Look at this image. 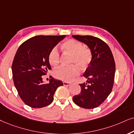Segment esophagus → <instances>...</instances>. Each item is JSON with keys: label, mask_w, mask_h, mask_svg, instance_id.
<instances>
[{"label": "esophagus", "mask_w": 134, "mask_h": 134, "mask_svg": "<svg viewBox=\"0 0 134 134\" xmlns=\"http://www.w3.org/2000/svg\"><path fill=\"white\" fill-rule=\"evenodd\" d=\"M63 85L64 86H69L71 85L70 83H68V82H63Z\"/></svg>", "instance_id": "34e87169"}]
</instances>
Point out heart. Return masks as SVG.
I'll return each instance as SVG.
<instances>
[{"label": "heart", "instance_id": "b5f03b06", "mask_svg": "<svg viewBox=\"0 0 134 134\" xmlns=\"http://www.w3.org/2000/svg\"><path fill=\"white\" fill-rule=\"evenodd\" d=\"M61 49L64 52L71 55L70 63L77 66L81 70L87 68L91 62V51L90 49L84 47L83 44L79 41L74 39L65 41L62 44ZM48 60L52 66H56L59 63V53L56 48L51 49ZM77 67L75 65L62 66L54 71V75L64 81H71L79 74Z\"/></svg>", "mask_w": 134, "mask_h": 134}]
</instances>
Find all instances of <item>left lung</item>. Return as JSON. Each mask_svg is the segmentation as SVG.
Listing matches in <instances>:
<instances>
[{
	"instance_id": "left-lung-1",
	"label": "left lung",
	"mask_w": 134,
	"mask_h": 134,
	"mask_svg": "<svg viewBox=\"0 0 134 134\" xmlns=\"http://www.w3.org/2000/svg\"><path fill=\"white\" fill-rule=\"evenodd\" d=\"M75 39L88 46L92 60L83 74L87 83L80 84L81 92L73 97L80 107L91 109L105 101L113 88L115 63L109 46L99 38L91 35H72Z\"/></svg>"
}]
</instances>
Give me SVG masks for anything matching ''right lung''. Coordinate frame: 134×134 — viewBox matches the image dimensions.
<instances>
[{
	"label": "right lung",
	"mask_w": 134,
	"mask_h": 134,
	"mask_svg": "<svg viewBox=\"0 0 134 134\" xmlns=\"http://www.w3.org/2000/svg\"><path fill=\"white\" fill-rule=\"evenodd\" d=\"M65 35H37L28 39L18 49L12 64L14 85L27 105L38 108L52 103L62 81L51 77L44 83L42 76L51 70L48 57L51 49Z\"/></svg>",
	"instance_id": "add662e5"
}]
</instances>
